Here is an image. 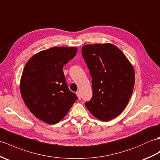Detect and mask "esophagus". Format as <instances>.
<instances>
[{"mask_svg":"<svg viewBox=\"0 0 160 160\" xmlns=\"http://www.w3.org/2000/svg\"><path fill=\"white\" fill-rule=\"evenodd\" d=\"M76 94H77V96L78 98H79V100H81V93H80V92H76Z\"/></svg>","mask_w":160,"mask_h":160,"instance_id":"obj_1","label":"esophagus"}]
</instances>
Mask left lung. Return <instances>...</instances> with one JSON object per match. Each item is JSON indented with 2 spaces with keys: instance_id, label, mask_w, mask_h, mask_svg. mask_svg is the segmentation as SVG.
<instances>
[{
  "instance_id": "left-lung-1",
  "label": "left lung",
  "mask_w": 160,
  "mask_h": 160,
  "mask_svg": "<svg viewBox=\"0 0 160 160\" xmlns=\"http://www.w3.org/2000/svg\"><path fill=\"white\" fill-rule=\"evenodd\" d=\"M81 51L91 74L93 90L86 107L98 120L109 121L128 104L135 83L133 67L112 44H87Z\"/></svg>"
}]
</instances>
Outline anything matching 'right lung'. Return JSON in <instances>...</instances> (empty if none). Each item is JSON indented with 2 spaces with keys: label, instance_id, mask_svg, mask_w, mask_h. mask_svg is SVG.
<instances>
[{
  "label": "right lung",
  "instance_id": "1",
  "mask_svg": "<svg viewBox=\"0 0 160 160\" xmlns=\"http://www.w3.org/2000/svg\"><path fill=\"white\" fill-rule=\"evenodd\" d=\"M76 47H52L28 60L20 81L21 97L39 120L53 125L68 113L77 100L66 82L63 66L76 55Z\"/></svg>",
  "mask_w": 160,
  "mask_h": 160
}]
</instances>
